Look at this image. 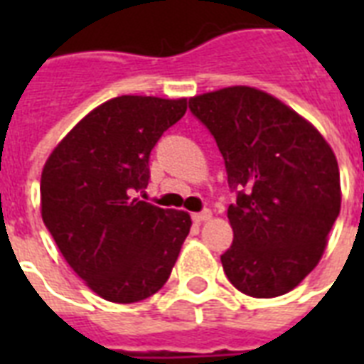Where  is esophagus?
<instances>
[{"label": "esophagus", "instance_id": "obj_1", "mask_svg": "<svg viewBox=\"0 0 364 364\" xmlns=\"http://www.w3.org/2000/svg\"><path fill=\"white\" fill-rule=\"evenodd\" d=\"M210 217H211V211L204 210V211H200V213H193V221L194 223H204V221H208Z\"/></svg>", "mask_w": 364, "mask_h": 364}]
</instances>
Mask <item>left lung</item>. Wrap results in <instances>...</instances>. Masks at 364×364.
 I'll use <instances>...</instances> for the list:
<instances>
[{"label":"left lung","mask_w":364,"mask_h":364,"mask_svg":"<svg viewBox=\"0 0 364 364\" xmlns=\"http://www.w3.org/2000/svg\"><path fill=\"white\" fill-rule=\"evenodd\" d=\"M188 109L215 139L236 193L225 274L249 296L289 293L316 268L340 213L333 149L299 113L257 88L202 94Z\"/></svg>","instance_id":"1"}]
</instances>
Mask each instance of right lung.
I'll return each instance as SVG.
<instances>
[{
  "instance_id": "1",
  "label": "right lung",
  "mask_w": 364,
  "mask_h": 364,
  "mask_svg": "<svg viewBox=\"0 0 364 364\" xmlns=\"http://www.w3.org/2000/svg\"><path fill=\"white\" fill-rule=\"evenodd\" d=\"M185 111V98H113L88 113L43 168V223L77 276L109 302L156 293L188 236V213L136 198L149 185L151 151Z\"/></svg>"
}]
</instances>
